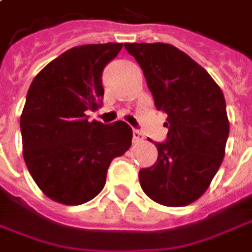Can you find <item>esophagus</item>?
Listing matches in <instances>:
<instances>
[{
    "mask_svg": "<svg viewBox=\"0 0 252 252\" xmlns=\"http://www.w3.org/2000/svg\"><path fill=\"white\" fill-rule=\"evenodd\" d=\"M132 138H134V142H141V141H143L142 132L138 131V129H134L132 131Z\"/></svg>",
    "mask_w": 252,
    "mask_h": 252,
    "instance_id": "1",
    "label": "esophagus"
}]
</instances>
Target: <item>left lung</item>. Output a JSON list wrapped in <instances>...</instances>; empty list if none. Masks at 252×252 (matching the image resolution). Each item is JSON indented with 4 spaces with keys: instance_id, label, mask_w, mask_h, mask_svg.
Masks as SVG:
<instances>
[{
    "instance_id": "8db88e82",
    "label": "left lung",
    "mask_w": 252,
    "mask_h": 252,
    "mask_svg": "<svg viewBox=\"0 0 252 252\" xmlns=\"http://www.w3.org/2000/svg\"><path fill=\"white\" fill-rule=\"evenodd\" d=\"M142 68L156 109L167 114L158 160L139 171L143 192L164 206H186L204 194L220 167L229 138L223 92L189 56L166 43H126Z\"/></svg>"
}]
</instances>
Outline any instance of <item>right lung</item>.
<instances>
[{"label": "right lung", "instance_id": "add662e5", "mask_svg": "<svg viewBox=\"0 0 252 252\" xmlns=\"http://www.w3.org/2000/svg\"><path fill=\"white\" fill-rule=\"evenodd\" d=\"M121 43L69 48L48 63L28 91L21 116L23 159L32 178L50 199L81 205L106 184L114 158L129 149L132 129L124 121H88L104 89L101 74Z\"/></svg>", "mask_w": 252, "mask_h": 252}]
</instances>
